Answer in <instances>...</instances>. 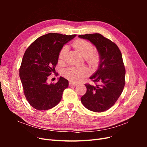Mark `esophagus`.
I'll return each instance as SVG.
<instances>
[{"label": "esophagus", "mask_w": 147, "mask_h": 147, "mask_svg": "<svg viewBox=\"0 0 147 147\" xmlns=\"http://www.w3.org/2000/svg\"><path fill=\"white\" fill-rule=\"evenodd\" d=\"M77 85V83H75L74 82H69V86H75Z\"/></svg>", "instance_id": "34e87169"}]
</instances>
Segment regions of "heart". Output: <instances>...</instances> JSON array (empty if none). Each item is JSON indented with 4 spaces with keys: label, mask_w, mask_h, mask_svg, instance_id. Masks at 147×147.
<instances>
[{
    "label": "heart",
    "mask_w": 147,
    "mask_h": 147,
    "mask_svg": "<svg viewBox=\"0 0 147 147\" xmlns=\"http://www.w3.org/2000/svg\"><path fill=\"white\" fill-rule=\"evenodd\" d=\"M74 47L86 58L88 62L92 65H95L98 61V56L96 53H92L94 51V46L89 41L83 39H77L73 43ZM68 50V46L64 45L61 48L59 53V60L63 61L67 51ZM90 74V70L86 67H71L64 70L63 75L65 77L72 82H77L80 81L84 77Z\"/></svg>",
    "instance_id": "obj_1"
}]
</instances>
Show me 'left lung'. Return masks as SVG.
<instances>
[{
  "label": "left lung",
  "instance_id": "obj_1",
  "mask_svg": "<svg viewBox=\"0 0 147 147\" xmlns=\"http://www.w3.org/2000/svg\"><path fill=\"white\" fill-rule=\"evenodd\" d=\"M94 45L99 55V65L90 78L96 84H85L86 92L81 102L92 112H103L115 104L123 91L126 70L118 46L100 34L79 35Z\"/></svg>",
  "mask_w": 147,
  "mask_h": 147
}]
</instances>
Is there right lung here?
Wrapping results in <instances>:
<instances>
[{
  "mask_svg": "<svg viewBox=\"0 0 147 147\" xmlns=\"http://www.w3.org/2000/svg\"><path fill=\"white\" fill-rule=\"evenodd\" d=\"M77 35L49 33L40 37L26 50L20 69L24 93L29 104L38 110L52 109L61 101L69 82L60 77L55 84H48L55 70L59 53Z\"/></svg>",
  "mask_w": 147,
  "mask_h": 147,
  "instance_id": "obj_1",
  "label": "right lung"
}]
</instances>
